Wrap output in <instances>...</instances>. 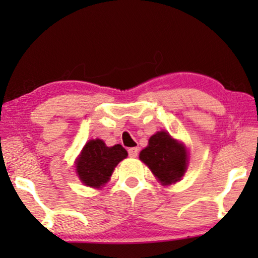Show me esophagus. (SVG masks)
<instances>
[{
  "label": "esophagus",
  "mask_w": 258,
  "mask_h": 258,
  "mask_svg": "<svg viewBox=\"0 0 258 258\" xmlns=\"http://www.w3.org/2000/svg\"><path fill=\"white\" fill-rule=\"evenodd\" d=\"M128 154L130 157H136L137 155H139V149H137V148H129Z\"/></svg>",
  "instance_id": "1"
}]
</instances>
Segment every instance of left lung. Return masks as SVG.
Here are the masks:
<instances>
[{
    "label": "left lung",
    "mask_w": 258,
    "mask_h": 258,
    "mask_svg": "<svg viewBox=\"0 0 258 258\" xmlns=\"http://www.w3.org/2000/svg\"><path fill=\"white\" fill-rule=\"evenodd\" d=\"M140 160L163 184L179 181L188 164L185 148L165 132H158L150 137L148 147L140 153Z\"/></svg>",
    "instance_id": "1"
}]
</instances>
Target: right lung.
I'll return each mask as SVG.
<instances>
[{
    "label": "right lung",
    "mask_w": 258,
    "mask_h": 258,
    "mask_svg": "<svg viewBox=\"0 0 258 258\" xmlns=\"http://www.w3.org/2000/svg\"><path fill=\"white\" fill-rule=\"evenodd\" d=\"M128 153L121 144L107 147L102 140H91L84 146L79 160L76 170L84 184L91 188H100L109 181L114 168Z\"/></svg>",
    "instance_id": "right-lung-1"
}]
</instances>
